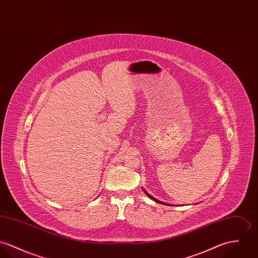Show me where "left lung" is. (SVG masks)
I'll return each mask as SVG.
<instances>
[{
  "instance_id": "1",
  "label": "left lung",
  "mask_w": 258,
  "mask_h": 258,
  "mask_svg": "<svg viewBox=\"0 0 258 258\" xmlns=\"http://www.w3.org/2000/svg\"><path fill=\"white\" fill-rule=\"evenodd\" d=\"M143 191H144V190H143ZM144 192H145V191H144ZM145 194H146V195H147V196H148V197H149V198H150V199H152V200L155 201V202H156V203H159V204H163V205H167V206H169V205H168V204H166V203H163V202H160V201L157 200V199H155V198H153V197H152V196H151V195H149V194H148V193H146V192H145Z\"/></svg>"
}]
</instances>
